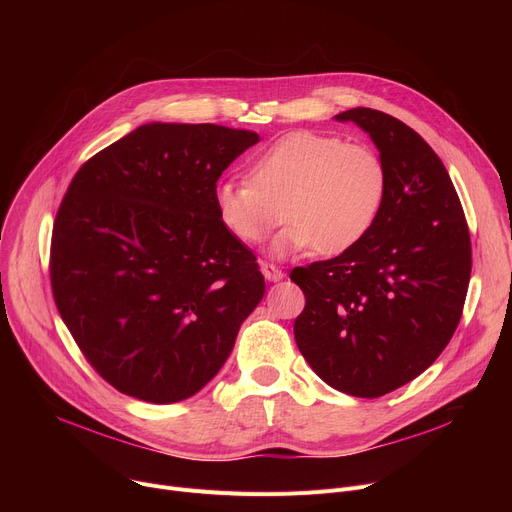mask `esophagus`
Masks as SVG:
<instances>
[{
    "label": "esophagus",
    "instance_id": "esophagus-1",
    "mask_svg": "<svg viewBox=\"0 0 512 512\" xmlns=\"http://www.w3.org/2000/svg\"><path fill=\"white\" fill-rule=\"evenodd\" d=\"M261 274L265 276V280H270V282H280L284 278V272L280 270V267H276L274 263H267V261H261Z\"/></svg>",
    "mask_w": 512,
    "mask_h": 512
}]
</instances>
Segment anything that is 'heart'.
<instances>
[{
  "mask_svg": "<svg viewBox=\"0 0 512 512\" xmlns=\"http://www.w3.org/2000/svg\"><path fill=\"white\" fill-rule=\"evenodd\" d=\"M386 191L388 170L373 147L299 130L259 151L247 180L218 184L213 201L220 224L242 245H257L286 220L274 255L309 247L338 255L367 236Z\"/></svg>",
  "mask_w": 512,
  "mask_h": 512,
  "instance_id": "heart-1",
  "label": "heart"
}]
</instances>
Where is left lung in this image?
I'll return each mask as SVG.
<instances>
[{
    "label": "left lung",
    "mask_w": 512,
    "mask_h": 512,
    "mask_svg": "<svg viewBox=\"0 0 512 512\" xmlns=\"http://www.w3.org/2000/svg\"><path fill=\"white\" fill-rule=\"evenodd\" d=\"M336 120L369 132L388 191L355 247L290 272L305 294L294 340L326 384L378 398L415 380L450 342L469 288L471 238L442 159L411 126L371 107Z\"/></svg>",
    "instance_id": "8db88e82"
}]
</instances>
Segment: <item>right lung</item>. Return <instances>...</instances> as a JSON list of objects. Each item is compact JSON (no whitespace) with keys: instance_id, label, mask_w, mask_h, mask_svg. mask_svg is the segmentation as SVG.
I'll use <instances>...</instances> for the list:
<instances>
[{"instance_id":"obj_1","label":"right lung","mask_w":512,"mask_h":512,"mask_svg":"<svg viewBox=\"0 0 512 512\" xmlns=\"http://www.w3.org/2000/svg\"><path fill=\"white\" fill-rule=\"evenodd\" d=\"M259 141L145 124L87 159L51 232L49 278L80 353L118 392L168 405L226 363L265 282L215 213V182Z\"/></svg>"}]
</instances>
